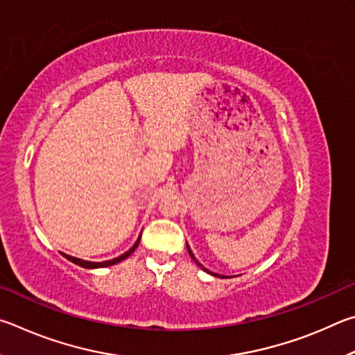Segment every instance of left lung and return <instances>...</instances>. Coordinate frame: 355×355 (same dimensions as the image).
Listing matches in <instances>:
<instances>
[{
  "instance_id": "8db88e82",
  "label": "left lung",
  "mask_w": 355,
  "mask_h": 355,
  "mask_svg": "<svg viewBox=\"0 0 355 355\" xmlns=\"http://www.w3.org/2000/svg\"><path fill=\"white\" fill-rule=\"evenodd\" d=\"M187 251H189V254H190V257L191 259H193V262L198 265V266H200V268L202 270V271H206V272H209V275H212V276H215V277H221V279H227V276H220V275H216V272H212V271H209L207 268H204V266L200 263V262H198V260H196V257L193 256V252H191V250H190V246L187 245Z\"/></svg>"
}]
</instances>
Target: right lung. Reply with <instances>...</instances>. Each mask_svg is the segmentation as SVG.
Returning <instances> with one entry per match:
<instances>
[{
    "label": "right lung",
    "instance_id": "1",
    "mask_svg": "<svg viewBox=\"0 0 355 355\" xmlns=\"http://www.w3.org/2000/svg\"><path fill=\"white\" fill-rule=\"evenodd\" d=\"M140 239H141V234L139 235V239H137L134 246L130 248L129 251L121 254L120 257H115V259H112V260H104V262H89V260H83V259H78V257H71V256H68V254H64V252H62V256H64L67 260H70V262L76 263V265H79V266H83V268H89V270H93V268H104V266H112V265H115V263H118V262H121V260H124V259H128V257L130 256V254H132V252L135 251V248L139 246Z\"/></svg>",
    "mask_w": 355,
    "mask_h": 355
}]
</instances>
